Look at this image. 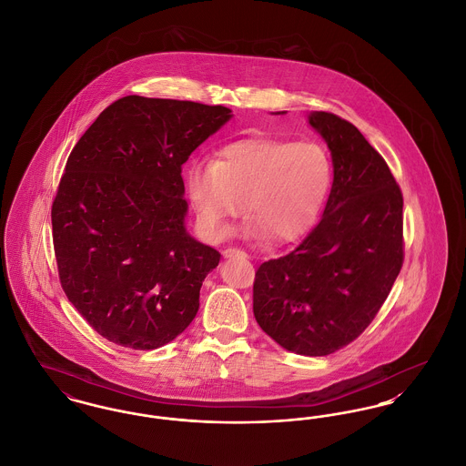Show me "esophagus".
<instances>
[{"instance_id":"esophagus-1","label":"esophagus","mask_w":466,"mask_h":466,"mask_svg":"<svg viewBox=\"0 0 466 466\" xmlns=\"http://www.w3.org/2000/svg\"><path fill=\"white\" fill-rule=\"evenodd\" d=\"M223 255H225L227 258H230V257H241V258H245V257H247V253H245L243 249H239V248H227V249L223 251Z\"/></svg>"}]
</instances>
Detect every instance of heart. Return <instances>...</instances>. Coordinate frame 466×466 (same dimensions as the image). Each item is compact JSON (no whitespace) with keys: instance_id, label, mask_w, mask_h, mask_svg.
Here are the masks:
<instances>
[{"instance_id":"1","label":"heart","mask_w":466,"mask_h":466,"mask_svg":"<svg viewBox=\"0 0 466 466\" xmlns=\"http://www.w3.org/2000/svg\"><path fill=\"white\" fill-rule=\"evenodd\" d=\"M330 185V155L315 140H239L225 146L217 162L195 160L187 170L193 209L215 239L228 234L245 200L251 236L294 241L322 213Z\"/></svg>"}]
</instances>
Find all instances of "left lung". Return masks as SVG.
<instances>
[{"instance_id": "1", "label": "left lung", "mask_w": 466, "mask_h": 466, "mask_svg": "<svg viewBox=\"0 0 466 466\" xmlns=\"http://www.w3.org/2000/svg\"><path fill=\"white\" fill-rule=\"evenodd\" d=\"M334 181L322 219L301 245L255 273L253 313L283 349L329 356L377 317L405 258L403 193L382 155L352 123L311 112Z\"/></svg>"}]
</instances>
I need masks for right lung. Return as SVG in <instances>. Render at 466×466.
I'll list each match as a JSON object with an SVG mask.
<instances>
[{"label": "right lung", "instance_id": "obj_1", "mask_svg": "<svg viewBox=\"0 0 466 466\" xmlns=\"http://www.w3.org/2000/svg\"><path fill=\"white\" fill-rule=\"evenodd\" d=\"M228 119L223 106L128 95L72 149L51 209L57 273L112 343L153 350L192 324L219 253L185 228L181 172Z\"/></svg>", "mask_w": 466, "mask_h": 466}]
</instances>
